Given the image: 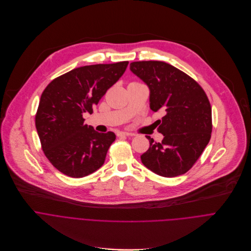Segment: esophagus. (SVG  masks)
<instances>
[{"instance_id":"1","label":"esophagus","mask_w":251,"mask_h":251,"mask_svg":"<svg viewBox=\"0 0 251 251\" xmlns=\"http://www.w3.org/2000/svg\"><path fill=\"white\" fill-rule=\"evenodd\" d=\"M119 136H133L134 133L132 132H127V131H121L118 133Z\"/></svg>"}]
</instances>
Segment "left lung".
<instances>
[{"instance_id":"left-lung-1","label":"left lung","mask_w":251,"mask_h":251,"mask_svg":"<svg viewBox=\"0 0 251 251\" xmlns=\"http://www.w3.org/2000/svg\"><path fill=\"white\" fill-rule=\"evenodd\" d=\"M130 71L149 89V107L162 112L161 142L149 139L142 164L157 175L186 173L201 156L212 133V108L204 90L190 76L163 61L131 62Z\"/></svg>"}]
</instances>
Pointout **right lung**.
<instances>
[{
    "label": "right lung",
    "mask_w": 251,
    "mask_h": 251,
    "mask_svg": "<svg viewBox=\"0 0 251 251\" xmlns=\"http://www.w3.org/2000/svg\"><path fill=\"white\" fill-rule=\"evenodd\" d=\"M127 64L78 67L50 82L43 91L35 127L45 156L61 173L82 178L103 166L116 134L96 131L84 124L83 114L93 112Z\"/></svg>",
    "instance_id": "1"
}]
</instances>
